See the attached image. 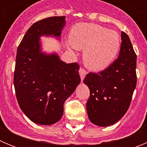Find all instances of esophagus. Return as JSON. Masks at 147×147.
I'll return each mask as SVG.
<instances>
[{
    "instance_id": "1",
    "label": "esophagus",
    "mask_w": 147,
    "mask_h": 147,
    "mask_svg": "<svg viewBox=\"0 0 147 147\" xmlns=\"http://www.w3.org/2000/svg\"><path fill=\"white\" fill-rule=\"evenodd\" d=\"M87 74V71H85V69H83V68H80V77H81V80L83 81L84 79H85V75Z\"/></svg>"
}]
</instances>
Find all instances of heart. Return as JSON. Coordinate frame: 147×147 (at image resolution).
Wrapping results in <instances>:
<instances>
[{"mask_svg": "<svg viewBox=\"0 0 147 147\" xmlns=\"http://www.w3.org/2000/svg\"><path fill=\"white\" fill-rule=\"evenodd\" d=\"M66 46L70 50H84L85 65L91 70L100 71L115 59L121 47V38L115 31L102 26L78 23L71 29Z\"/></svg>", "mask_w": 147, "mask_h": 147, "instance_id": "b5f03b06", "label": "heart"}]
</instances>
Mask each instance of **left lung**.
<instances>
[{"mask_svg": "<svg viewBox=\"0 0 147 147\" xmlns=\"http://www.w3.org/2000/svg\"><path fill=\"white\" fill-rule=\"evenodd\" d=\"M121 40L117 59L101 72H90L83 81L90 89L86 105L88 118L99 127L112 125L124 116L136 87L137 57L124 32Z\"/></svg>", "mask_w": 147, "mask_h": 147, "instance_id": "left-lung-1", "label": "left lung"}]
</instances>
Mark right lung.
I'll use <instances>...</instances> for the list:
<instances>
[{
    "label": "right lung",
    "mask_w": 147,
    "mask_h": 147,
    "mask_svg": "<svg viewBox=\"0 0 147 147\" xmlns=\"http://www.w3.org/2000/svg\"><path fill=\"white\" fill-rule=\"evenodd\" d=\"M65 16L45 18L34 23L18 48L14 85L18 102L34 123L51 125L60 120L65 102L80 83V66L65 63L57 54L42 52L40 37L59 38Z\"/></svg>",
    "instance_id": "right-lung-1"
}]
</instances>
